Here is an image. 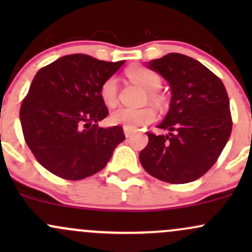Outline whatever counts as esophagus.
Returning <instances> with one entry per match:
<instances>
[{"label":"esophagus","instance_id":"1","mask_svg":"<svg viewBox=\"0 0 252 252\" xmlns=\"http://www.w3.org/2000/svg\"><path fill=\"white\" fill-rule=\"evenodd\" d=\"M123 130H124V135H126V137H130V136H131V135L135 132V130L129 129V128H126V126H124Z\"/></svg>","mask_w":252,"mask_h":252}]
</instances>
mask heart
Here are the masks:
<instances>
[{
    "label": "heart",
    "instance_id": "heart-1",
    "mask_svg": "<svg viewBox=\"0 0 252 252\" xmlns=\"http://www.w3.org/2000/svg\"><path fill=\"white\" fill-rule=\"evenodd\" d=\"M128 76L132 82L148 91V99L155 105H161L162 98L156 94V90L160 89L161 78L155 72L144 68L142 66H131L126 70ZM118 80L116 77H110L102 84L99 90L100 98L106 106H114L117 103ZM110 122L115 126H123L129 129H136L138 126H146L155 120L154 110L150 108L131 109L118 108L110 114Z\"/></svg>",
    "mask_w": 252,
    "mask_h": 252
}]
</instances>
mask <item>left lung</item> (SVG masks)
I'll return each mask as SVG.
<instances>
[{
	"mask_svg": "<svg viewBox=\"0 0 252 252\" xmlns=\"http://www.w3.org/2000/svg\"><path fill=\"white\" fill-rule=\"evenodd\" d=\"M172 90L169 110L158 126L166 135L147 132L140 153L147 173L169 184H187L209 170L230 138V102L221 80L193 58L169 53L146 63Z\"/></svg>",
	"mask_w": 252,
	"mask_h": 252,
	"instance_id": "1",
	"label": "left lung"
}]
</instances>
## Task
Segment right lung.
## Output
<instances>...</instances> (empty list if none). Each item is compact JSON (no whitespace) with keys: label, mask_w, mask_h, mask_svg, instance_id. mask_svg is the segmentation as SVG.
<instances>
[{"label":"right lung","mask_w":252,"mask_h":252,"mask_svg":"<svg viewBox=\"0 0 252 252\" xmlns=\"http://www.w3.org/2000/svg\"><path fill=\"white\" fill-rule=\"evenodd\" d=\"M124 63L70 54L37 71L20 121L27 146L54 175L82 180L96 174L126 140L122 126H98L109 114L100 86Z\"/></svg>","instance_id":"add662e5"}]
</instances>
